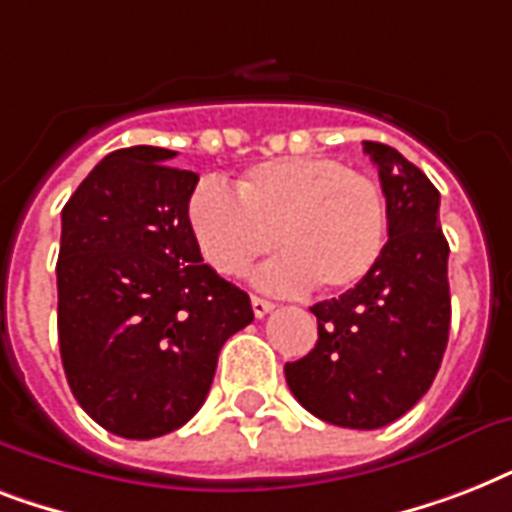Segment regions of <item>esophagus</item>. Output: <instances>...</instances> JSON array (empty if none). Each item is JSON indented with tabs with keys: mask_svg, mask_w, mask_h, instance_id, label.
I'll use <instances>...</instances> for the list:
<instances>
[{
	"mask_svg": "<svg viewBox=\"0 0 512 512\" xmlns=\"http://www.w3.org/2000/svg\"><path fill=\"white\" fill-rule=\"evenodd\" d=\"M273 308H276V305H273L271 300H265V297H257V295H252V311H255V316H257V319H263L265 313H271Z\"/></svg>",
	"mask_w": 512,
	"mask_h": 512,
	"instance_id": "obj_1",
	"label": "esophagus"
}]
</instances>
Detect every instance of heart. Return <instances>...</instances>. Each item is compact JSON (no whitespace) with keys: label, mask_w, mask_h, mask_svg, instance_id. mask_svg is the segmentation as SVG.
<instances>
[{"label":"heart","mask_w":512,"mask_h":512,"mask_svg":"<svg viewBox=\"0 0 512 512\" xmlns=\"http://www.w3.org/2000/svg\"><path fill=\"white\" fill-rule=\"evenodd\" d=\"M188 223L217 273L241 276L271 252L284 255L257 273L273 292L311 287L345 292L374 271L385 247L388 209L380 185L329 156L257 164L236 183L201 180Z\"/></svg>","instance_id":"1"}]
</instances>
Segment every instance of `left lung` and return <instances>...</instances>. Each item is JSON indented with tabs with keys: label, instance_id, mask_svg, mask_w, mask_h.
Instances as JSON below:
<instances>
[{
	"label": "left lung",
	"instance_id": "8db88e82",
	"mask_svg": "<svg viewBox=\"0 0 512 512\" xmlns=\"http://www.w3.org/2000/svg\"><path fill=\"white\" fill-rule=\"evenodd\" d=\"M364 154L380 170L388 244L358 287L313 305L316 348L284 366L308 412L353 430L390 425L428 393L452 321L436 185L385 143L364 140Z\"/></svg>",
	"mask_w": 512,
	"mask_h": 512
}]
</instances>
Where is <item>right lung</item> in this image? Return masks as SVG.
I'll use <instances>...</instances> for the list:
<instances>
[{
	"label": "right lung",
	"mask_w": 512,
	"mask_h": 512,
	"mask_svg": "<svg viewBox=\"0 0 512 512\" xmlns=\"http://www.w3.org/2000/svg\"><path fill=\"white\" fill-rule=\"evenodd\" d=\"M175 151L119 148L63 207L58 340L71 393L108 433H172L199 412L249 295L201 263L188 223L199 175Z\"/></svg>",
	"instance_id": "add662e5"
}]
</instances>
